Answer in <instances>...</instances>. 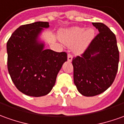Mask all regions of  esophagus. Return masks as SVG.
<instances>
[{
	"label": "esophagus",
	"mask_w": 124,
	"mask_h": 124,
	"mask_svg": "<svg viewBox=\"0 0 124 124\" xmlns=\"http://www.w3.org/2000/svg\"><path fill=\"white\" fill-rule=\"evenodd\" d=\"M73 59V57H72V55L71 54H68V55H67V60L69 62H71V61Z\"/></svg>",
	"instance_id": "obj_1"
}]
</instances>
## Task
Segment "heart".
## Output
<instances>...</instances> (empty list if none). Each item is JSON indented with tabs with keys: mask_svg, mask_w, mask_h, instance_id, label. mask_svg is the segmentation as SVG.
Segmentation results:
<instances>
[{
	"mask_svg": "<svg viewBox=\"0 0 124 124\" xmlns=\"http://www.w3.org/2000/svg\"><path fill=\"white\" fill-rule=\"evenodd\" d=\"M94 37V31L92 28L84 30L80 27H73L61 34V40L67 46L73 44V51L80 53L84 51Z\"/></svg>",
	"mask_w": 124,
	"mask_h": 124,
	"instance_id": "b5f03b06",
	"label": "heart"
}]
</instances>
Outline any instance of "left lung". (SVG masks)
Instances as JSON below:
<instances>
[{"instance_id":"1","label":"left lung","mask_w":124,"mask_h":124,"mask_svg":"<svg viewBox=\"0 0 124 124\" xmlns=\"http://www.w3.org/2000/svg\"><path fill=\"white\" fill-rule=\"evenodd\" d=\"M99 34L81 56L73 58V81L85 96L100 94L109 88L118 70L119 51L116 35L103 23H93Z\"/></svg>"}]
</instances>
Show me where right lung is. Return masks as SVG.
Masks as SVG:
<instances>
[{
  "label": "right lung",
  "mask_w": 124,
  "mask_h": 124,
  "mask_svg": "<svg viewBox=\"0 0 124 124\" xmlns=\"http://www.w3.org/2000/svg\"><path fill=\"white\" fill-rule=\"evenodd\" d=\"M48 22L37 21L18 28L7 44V67L16 88L30 96H42L50 93L57 74L67 61L66 53L44 50L39 40Z\"/></svg>",
  "instance_id": "right-lung-1"
}]
</instances>
